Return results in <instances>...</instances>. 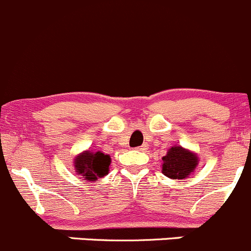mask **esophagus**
Returning a JSON list of instances; mask_svg holds the SVG:
<instances>
[{"label":"esophagus","instance_id":"esophagus-1","mask_svg":"<svg viewBox=\"0 0 251 251\" xmlns=\"http://www.w3.org/2000/svg\"><path fill=\"white\" fill-rule=\"evenodd\" d=\"M147 147H148V146L145 143V145L140 146V147H137L136 150H137V151H146V150H147Z\"/></svg>","mask_w":251,"mask_h":251}]
</instances>
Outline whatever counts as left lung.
Returning <instances> with one entry per match:
<instances>
[{"label": "left lung", "mask_w": 251, "mask_h": 251, "mask_svg": "<svg viewBox=\"0 0 251 251\" xmlns=\"http://www.w3.org/2000/svg\"><path fill=\"white\" fill-rule=\"evenodd\" d=\"M162 173L170 179H186L198 167V154L181 146H173L162 158Z\"/></svg>", "instance_id": "obj_1"}]
</instances>
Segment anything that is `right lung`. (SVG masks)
Wrapping results in <instances>:
<instances>
[{"instance_id":"obj_1","label":"right lung","mask_w":251,"mask_h":251,"mask_svg":"<svg viewBox=\"0 0 251 251\" xmlns=\"http://www.w3.org/2000/svg\"><path fill=\"white\" fill-rule=\"evenodd\" d=\"M111 158L109 154L97 151H83L74 159L75 170L87 181H97L99 177H104L109 173Z\"/></svg>"}]
</instances>
